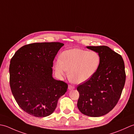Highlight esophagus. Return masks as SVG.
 Instances as JSON below:
<instances>
[{
  "label": "esophagus",
  "mask_w": 134,
  "mask_h": 134,
  "mask_svg": "<svg viewBox=\"0 0 134 134\" xmlns=\"http://www.w3.org/2000/svg\"><path fill=\"white\" fill-rule=\"evenodd\" d=\"M68 89H69V90L75 89V87H73V86H71V85H69V86H68Z\"/></svg>",
  "instance_id": "esophagus-1"
}]
</instances>
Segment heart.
Returning a JSON list of instances; mask_svg holds the SVG:
<instances>
[{
  "label": "heart",
  "instance_id": "obj_1",
  "mask_svg": "<svg viewBox=\"0 0 134 134\" xmlns=\"http://www.w3.org/2000/svg\"><path fill=\"white\" fill-rule=\"evenodd\" d=\"M61 59L55 62V69L59 76H68L76 84L85 83L93 76L98 69L100 58L95 51L72 48L62 52Z\"/></svg>",
  "mask_w": 134,
  "mask_h": 134
}]
</instances>
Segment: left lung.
I'll return each instance as SVG.
<instances>
[{
  "label": "left lung",
  "mask_w": 134,
  "mask_h": 134,
  "mask_svg": "<svg viewBox=\"0 0 134 134\" xmlns=\"http://www.w3.org/2000/svg\"><path fill=\"white\" fill-rule=\"evenodd\" d=\"M96 52L100 63L96 73L86 82L79 84L77 108L90 117H100L114 108L120 98L125 81L122 57L108 46H87Z\"/></svg>",
  "instance_id": "left-lung-1"
}]
</instances>
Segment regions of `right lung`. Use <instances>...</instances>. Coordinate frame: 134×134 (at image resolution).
Segmentation results:
<instances>
[{"instance_id":"obj_1","label":"right lung","mask_w":134,"mask_h":134,"mask_svg":"<svg viewBox=\"0 0 134 134\" xmlns=\"http://www.w3.org/2000/svg\"><path fill=\"white\" fill-rule=\"evenodd\" d=\"M64 44L35 43L23 46L10 61V85L19 106L29 114L44 117L54 112L68 84L53 77V61Z\"/></svg>"}]
</instances>
